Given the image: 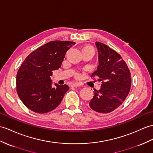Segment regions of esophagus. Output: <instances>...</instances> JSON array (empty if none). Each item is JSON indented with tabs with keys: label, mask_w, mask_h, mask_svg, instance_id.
Returning a JSON list of instances; mask_svg holds the SVG:
<instances>
[{
	"label": "esophagus",
	"mask_w": 153,
	"mask_h": 153,
	"mask_svg": "<svg viewBox=\"0 0 153 153\" xmlns=\"http://www.w3.org/2000/svg\"><path fill=\"white\" fill-rule=\"evenodd\" d=\"M81 85L79 83H73L72 84V85H71V87H80Z\"/></svg>",
	"instance_id": "obj_1"
}]
</instances>
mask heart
I'll list each match as a JSON object with an SVG mask.
<instances>
[{
	"label": "heart",
	"mask_w": 153,
	"mask_h": 153,
	"mask_svg": "<svg viewBox=\"0 0 153 153\" xmlns=\"http://www.w3.org/2000/svg\"><path fill=\"white\" fill-rule=\"evenodd\" d=\"M84 49H91V50H93V48L91 47V46H85L82 49V50H84Z\"/></svg>",
	"instance_id": "heart-1"
}]
</instances>
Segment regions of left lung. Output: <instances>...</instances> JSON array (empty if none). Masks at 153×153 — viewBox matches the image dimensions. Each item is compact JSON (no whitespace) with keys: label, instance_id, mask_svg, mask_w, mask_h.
<instances>
[{"label":"left lung","instance_id":"1","mask_svg":"<svg viewBox=\"0 0 153 153\" xmlns=\"http://www.w3.org/2000/svg\"><path fill=\"white\" fill-rule=\"evenodd\" d=\"M95 44L99 65L91 76H97L102 85L100 90H94L89 106L98 113H108L125 100L130 91L132 78L127 65L118 53L101 42Z\"/></svg>","mask_w":153,"mask_h":153}]
</instances>
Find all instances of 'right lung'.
Masks as SVG:
<instances>
[{"mask_svg":"<svg viewBox=\"0 0 153 153\" xmlns=\"http://www.w3.org/2000/svg\"><path fill=\"white\" fill-rule=\"evenodd\" d=\"M76 43L51 41L32 52L21 64L16 77L17 93L31 111L45 113L55 109L68 91L67 85L55 84L50 76L61 67L66 53Z\"/></svg>","mask_w":153,"mask_h":153,"instance_id":"right-lung-1","label":"right lung"}]
</instances>
